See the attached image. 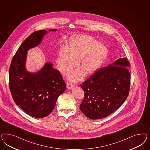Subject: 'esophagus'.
<instances>
[{"mask_svg": "<svg viewBox=\"0 0 150 150\" xmlns=\"http://www.w3.org/2000/svg\"><path fill=\"white\" fill-rule=\"evenodd\" d=\"M74 86V85L72 83L68 82L67 84V87L68 89H71Z\"/></svg>", "mask_w": 150, "mask_h": 150, "instance_id": "obj_1", "label": "esophagus"}]
</instances>
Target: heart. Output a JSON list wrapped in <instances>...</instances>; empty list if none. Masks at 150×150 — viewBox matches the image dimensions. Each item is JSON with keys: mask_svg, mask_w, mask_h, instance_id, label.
<instances>
[{"mask_svg": "<svg viewBox=\"0 0 150 150\" xmlns=\"http://www.w3.org/2000/svg\"><path fill=\"white\" fill-rule=\"evenodd\" d=\"M108 53L107 48L98 43L90 36L79 35L74 37L69 48L64 47L59 52L58 66L62 73H68L77 66L81 60L80 67L86 74L96 72L100 68ZM83 76L81 70H76L70 74V78L77 80Z\"/></svg>", "mask_w": 150, "mask_h": 150, "instance_id": "b5f03b06", "label": "heart"}]
</instances>
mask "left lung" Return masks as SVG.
<instances>
[{
    "mask_svg": "<svg viewBox=\"0 0 150 150\" xmlns=\"http://www.w3.org/2000/svg\"><path fill=\"white\" fill-rule=\"evenodd\" d=\"M130 66L126 57L98 69L80 85L85 95L80 104L82 113L91 119L108 116L119 108L129 95Z\"/></svg>",
    "mask_w": 150,
    "mask_h": 150,
    "instance_id": "left-lung-1",
    "label": "left lung"
}]
</instances>
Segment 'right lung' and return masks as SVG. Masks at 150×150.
Segmentation results:
<instances>
[{
  "mask_svg": "<svg viewBox=\"0 0 150 150\" xmlns=\"http://www.w3.org/2000/svg\"><path fill=\"white\" fill-rule=\"evenodd\" d=\"M47 33L42 30L28 37L18 48L9 68V87L14 102L35 118L48 116L54 109L58 97L67 88L62 75L50 62L45 63L37 73L26 70L27 51L39 45Z\"/></svg>",
  "mask_w": 150,
  "mask_h": 150,
  "instance_id": "right-lung-1",
  "label": "right lung"
}]
</instances>
